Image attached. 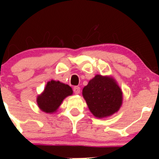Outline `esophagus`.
<instances>
[{"label": "esophagus", "instance_id": "esophagus-1", "mask_svg": "<svg viewBox=\"0 0 159 159\" xmlns=\"http://www.w3.org/2000/svg\"><path fill=\"white\" fill-rule=\"evenodd\" d=\"M73 91H74V93H75V95H79V94L80 93V87H74Z\"/></svg>", "mask_w": 159, "mask_h": 159}]
</instances>
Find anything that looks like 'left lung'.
Instances as JSON below:
<instances>
[{"label": "left lung", "instance_id": "obj_1", "mask_svg": "<svg viewBox=\"0 0 159 159\" xmlns=\"http://www.w3.org/2000/svg\"><path fill=\"white\" fill-rule=\"evenodd\" d=\"M83 96L95 117L102 119L118 112L123 104V92L111 75H96L83 88Z\"/></svg>", "mask_w": 159, "mask_h": 159}]
</instances>
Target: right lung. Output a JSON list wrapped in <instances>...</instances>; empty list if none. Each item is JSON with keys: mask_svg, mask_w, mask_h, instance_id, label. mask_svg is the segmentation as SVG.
<instances>
[{"mask_svg": "<svg viewBox=\"0 0 159 159\" xmlns=\"http://www.w3.org/2000/svg\"><path fill=\"white\" fill-rule=\"evenodd\" d=\"M73 91L67 84L52 80L46 84L41 94L38 95L36 102L42 111L55 113L66 97L71 95Z\"/></svg>", "mask_w": 159, "mask_h": 159, "instance_id": "add662e5", "label": "right lung"}]
</instances>
